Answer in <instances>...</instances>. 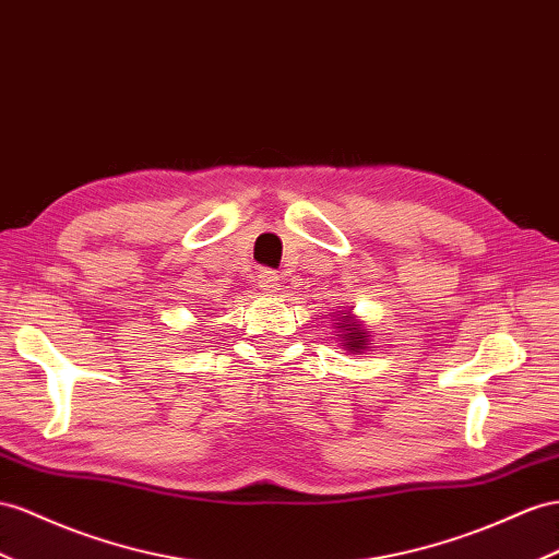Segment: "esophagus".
I'll return each instance as SVG.
<instances>
[{"mask_svg":"<svg viewBox=\"0 0 559 559\" xmlns=\"http://www.w3.org/2000/svg\"><path fill=\"white\" fill-rule=\"evenodd\" d=\"M278 274L276 271H271V269H262L260 271V288L262 290H266V293H274L276 288H278Z\"/></svg>","mask_w":559,"mask_h":559,"instance_id":"34e87169","label":"esophagus"}]
</instances>
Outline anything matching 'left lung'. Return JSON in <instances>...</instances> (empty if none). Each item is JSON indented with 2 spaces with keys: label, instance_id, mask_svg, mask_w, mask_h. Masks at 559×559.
Returning a JSON list of instances; mask_svg holds the SVG:
<instances>
[{
  "label": "left lung",
  "instance_id": "left-lung-1",
  "mask_svg": "<svg viewBox=\"0 0 559 559\" xmlns=\"http://www.w3.org/2000/svg\"><path fill=\"white\" fill-rule=\"evenodd\" d=\"M337 328H345V325L337 323ZM347 335L352 337V347L359 349V345H364V337H366V335H364V333H356V328H354V331H349Z\"/></svg>",
  "mask_w": 559,
  "mask_h": 559
}]
</instances>
